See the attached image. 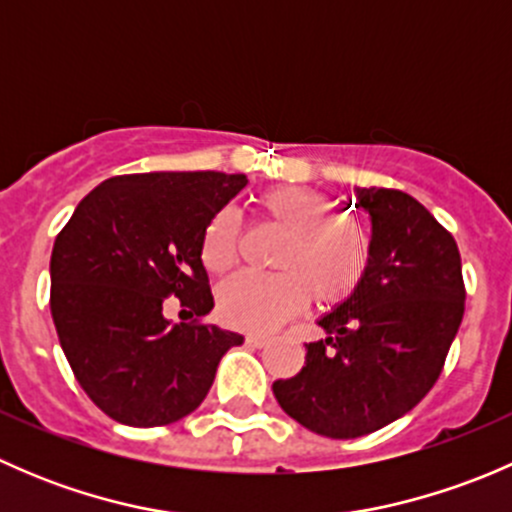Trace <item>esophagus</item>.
I'll return each mask as SVG.
<instances>
[{
    "label": "esophagus",
    "instance_id": "obj_1",
    "mask_svg": "<svg viewBox=\"0 0 512 512\" xmlns=\"http://www.w3.org/2000/svg\"><path fill=\"white\" fill-rule=\"evenodd\" d=\"M245 342H247V347L260 349V347H265V344H270V337H265V334H247Z\"/></svg>",
    "mask_w": 512,
    "mask_h": 512
}]
</instances>
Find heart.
Returning <instances> with one entry per match:
<instances>
[{"instance_id": "1", "label": "heart", "mask_w": 512, "mask_h": 512, "mask_svg": "<svg viewBox=\"0 0 512 512\" xmlns=\"http://www.w3.org/2000/svg\"><path fill=\"white\" fill-rule=\"evenodd\" d=\"M257 208L270 225L287 232L277 252V275L240 272L218 289V307L230 327L270 332L302 312L309 292L322 304H339L359 289L371 265L369 227L347 213H334V200L299 185H280L257 195ZM240 218L225 208L203 232L200 257L220 275L237 262Z\"/></svg>"}]
</instances>
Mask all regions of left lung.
<instances>
[{
	"label": "left lung",
	"instance_id": "1",
	"mask_svg": "<svg viewBox=\"0 0 512 512\" xmlns=\"http://www.w3.org/2000/svg\"><path fill=\"white\" fill-rule=\"evenodd\" d=\"M371 220V265L352 297L319 319L304 366L272 384L277 404L309 431L359 438L396 421L441 376L466 307L461 255L416 198L356 188Z\"/></svg>",
	"mask_w": 512,
	"mask_h": 512
}]
</instances>
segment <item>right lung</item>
<instances>
[{"instance_id":"1","label":"right lung","mask_w":512,"mask_h":512,"mask_svg":"<svg viewBox=\"0 0 512 512\" xmlns=\"http://www.w3.org/2000/svg\"><path fill=\"white\" fill-rule=\"evenodd\" d=\"M242 173H138L103 180L51 250V317L81 389L126 426H165L198 409L242 337L193 319L170 324L165 297L213 309L200 257L213 215Z\"/></svg>"}]
</instances>
